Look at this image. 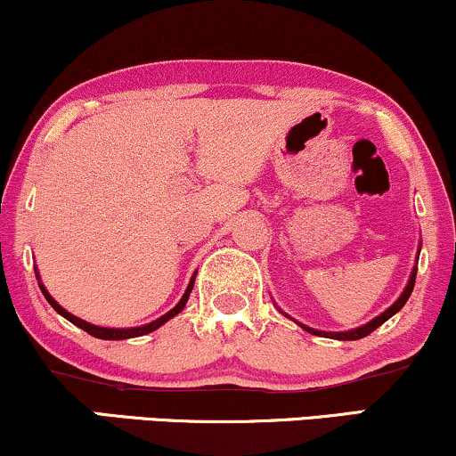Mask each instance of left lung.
I'll return each mask as SVG.
<instances>
[{
  "label": "left lung",
  "instance_id": "1",
  "mask_svg": "<svg viewBox=\"0 0 456 456\" xmlns=\"http://www.w3.org/2000/svg\"><path fill=\"white\" fill-rule=\"evenodd\" d=\"M414 281H417V268H414L412 274H410V281H408L406 289H403V294H402L400 297H397L395 305H391L383 314H379V317L372 319V322H370V323L362 325V328L351 330V331H319V330L306 328V325H302V328H305L306 331H311V334H314V336H328V338H336V340H359V338H363V336L372 334V331H374L376 328H380V325H383L389 317H393V314H395L397 311H402V306L406 305L410 294H412Z\"/></svg>",
  "mask_w": 456,
  "mask_h": 456
}]
</instances>
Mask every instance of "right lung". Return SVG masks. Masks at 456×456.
<instances>
[{
    "mask_svg": "<svg viewBox=\"0 0 456 456\" xmlns=\"http://www.w3.org/2000/svg\"><path fill=\"white\" fill-rule=\"evenodd\" d=\"M39 279V277H37ZM192 288H194V279L190 281V285H188V289H185V294L182 296V300L177 302V306L175 308H171V311H168L167 314H162L160 319H156V322H151V323H148V325H142V328H128V330H111V328H99V325H93V323H86V322H82V319H77L76 314H71V313H67L63 306L59 305V302L54 300L53 296L48 294L46 289H44V285L39 283V289H42V294H44V297H46L48 300V305L54 308L56 313L59 314H63V317L67 319V322H71L73 325H77V328H82L84 331H88V334L91 336H94V338H101V340H125V338H134V336H143V334H150V331H154V330H159L162 323L165 322H168V319L171 317H175L177 313H182L183 311V306H185V302H188V297H190V291H192Z\"/></svg>",
    "mask_w": 456,
    "mask_h": 456,
    "instance_id": "right-lung-1",
    "label": "right lung"
}]
</instances>
